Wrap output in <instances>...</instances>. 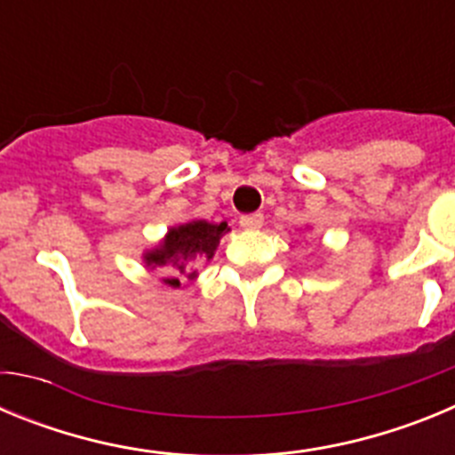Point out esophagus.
<instances>
[{"mask_svg":"<svg viewBox=\"0 0 455 455\" xmlns=\"http://www.w3.org/2000/svg\"><path fill=\"white\" fill-rule=\"evenodd\" d=\"M264 223V216L259 214V212H255V214H243L239 219V225L243 228V230H257V228H262Z\"/></svg>","mask_w":455,"mask_h":455,"instance_id":"34e87169","label":"esophagus"}]
</instances>
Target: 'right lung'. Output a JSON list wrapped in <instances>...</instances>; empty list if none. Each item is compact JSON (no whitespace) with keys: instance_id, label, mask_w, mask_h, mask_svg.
<instances>
[{"instance_id":"obj_1","label":"right lung","mask_w":455,"mask_h":455,"mask_svg":"<svg viewBox=\"0 0 455 455\" xmlns=\"http://www.w3.org/2000/svg\"><path fill=\"white\" fill-rule=\"evenodd\" d=\"M228 230H230L228 223L214 225L207 223V220H191L187 225L172 228L162 246L148 252L146 262L152 267L166 268V273L172 275L166 283L172 287H180V277H196L198 275L196 268L204 259L214 257L220 236Z\"/></svg>"}]
</instances>
